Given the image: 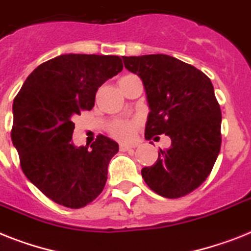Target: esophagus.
<instances>
[{"mask_svg": "<svg viewBox=\"0 0 251 251\" xmlns=\"http://www.w3.org/2000/svg\"><path fill=\"white\" fill-rule=\"evenodd\" d=\"M132 148H134L132 146H127V144H120V151H121V152H126V151H130V150H132Z\"/></svg>", "mask_w": 251, "mask_h": 251, "instance_id": "34e87169", "label": "esophagus"}]
</instances>
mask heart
I'll list each match as a JSON object with an SVG mask.
<instances>
[{
	"label": "heart",
	"mask_w": 251,
	"mask_h": 251,
	"mask_svg": "<svg viewBox=\"0 0 251 251\" xmlns=\"http://www.w3.org/2000/svg\"><path fill=\"white\" fill-rule=\"evenodd\" d=\"M138 125H139V122L136 121V120H129V121L121 120V121L115 122L111 126L109 132L116 139L122 140V142H129V140L132 139L134 134H135Z\"/></svg>",
	"instance_id": "obj_1"
}]
</instances>
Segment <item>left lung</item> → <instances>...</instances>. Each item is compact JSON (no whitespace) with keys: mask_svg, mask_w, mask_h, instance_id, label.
Segmentation results:
<instances>
[{"mask_svg":"<svg viewBox=\"0 0 251 251\" xmlns=\"http://www.w3.org/2000/svg\"><path fill=\"white\" fill-rule=\"evenodd\" d=\"M125 68L142 78L150 115L146 139L170 136L156 164L142 169L153 192L178 199L193 192L211 173L222 144V112L210 78L191 64L164 54L124 56ZM157 138V136H156Z\"/></svg>","mask_w":251,"mask_h":251,"instance_id":"obj_1","label":"left lung"}]
</instances>
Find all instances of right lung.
Masks as SVG:
<instances>
[{"label": "right lung", "mask_w": 251, "mask_h": 251, "mask_svg": "<svg viewBox=\"0 0 251 251\" xmlns=\"http://www.w3.org/2000/svg\"><path fill=\"white\" fill-rule=\"evenodd\" d=\"M122 68L116 55H60L34 69L14 99L11 140L22 170L59 205L86 206L104 188L119 144L100 134L90 148L76 147L73 119L90 111L98 89Z\"/></svg>", "instance_id": "right-lung-1"}]
</instances>
